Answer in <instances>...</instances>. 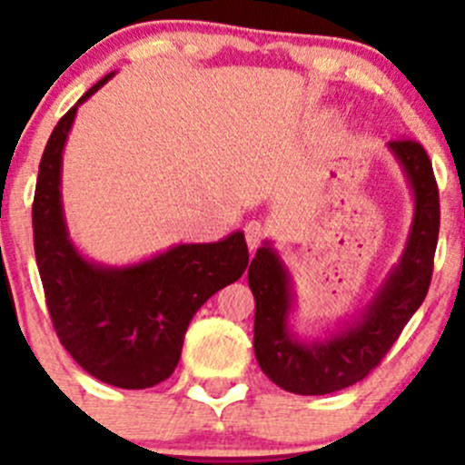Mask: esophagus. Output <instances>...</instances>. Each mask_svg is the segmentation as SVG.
Instances as JSON below:
<instances>
[{
	"label": "esophagus",
	"instance_id": "1",
	"mask_svg": "<svg viewBox=\"0 0 465 465\" xmlns=\"http://www.w3.org/2000/svg\"><path fill=\"white\" fill-rule=\"evenodd\" d=\"M262 236H265V227H262L259 220H252V223L245 224V238L250 250H256L261 245Z\"/></svg>",
	"mask_w": 465,
	"mask_h": 465
}]
</instances>
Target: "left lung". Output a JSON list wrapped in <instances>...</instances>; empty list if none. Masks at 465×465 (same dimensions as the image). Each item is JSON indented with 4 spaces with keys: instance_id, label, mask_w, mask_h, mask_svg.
I'll return each instance as SVG.
<instances>
[{
    "instance_id": "8db88e82",
    "label": "left lung",
    "mask_w": 465,
    "mask_h": 465,
    "mask_svg": "<svg viewBox=\"0 0 465 465\" xmlns=\"http://www.w3.org/2000/svg\"><path fill=\"white\" fill-rule=\"evenodd\" d=\"M411 191L414 213L405 247L384 274L367 306L323 337H302L294 331L297 306L290 267L262 242L252 259L247 281L256 299L254 353L274 384L299 396L340 391L367 378L398 340L428 294L439 238V189L423 145L411 139L387 143Z\"/></svg>"
}]
</instances>
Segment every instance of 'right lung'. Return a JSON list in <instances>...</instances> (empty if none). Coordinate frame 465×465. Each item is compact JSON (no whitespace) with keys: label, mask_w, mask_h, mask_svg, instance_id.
I'll list each match as a JSON object with an SVG mask.
<instances>
[{"label":"right lung","mask_w":465,"mask_h":465,"mask_svg":"<svg viewBox=\"0 0 465 465\" xmlns=\"http://www.w3.org/2000/svg\"><path fill=\"white\" fill-rule=\"evenodd\" d=\"M114 74L89 87L46 142L33 200V238L51 322L69 355L101 382L145 389L175 371L193 315L241 279L250 252L242 232L218 242H180L125 265L92 261L78 250L64 220L63 153L78 107Z\"/></svg>","instance_id":"obj_1"}]
</instances>
